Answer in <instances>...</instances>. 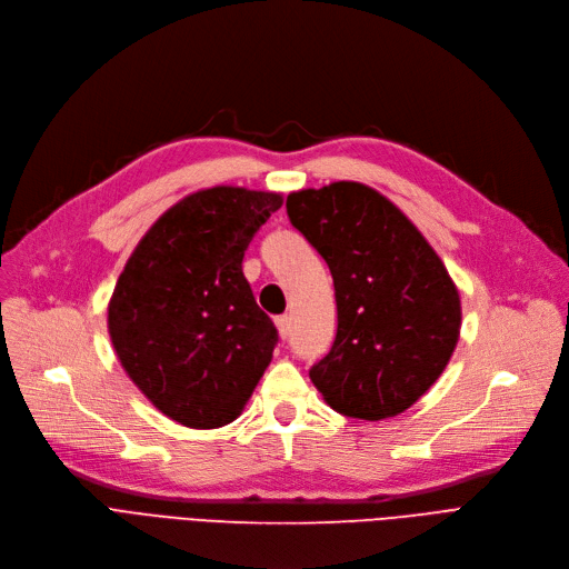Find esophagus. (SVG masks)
Listing matches in <instances>:
<instances>
[{"label":"esophagus","instance_id":"esophagus-1","mask_svg":"<svg viewBox=\"0 0 569 569\" xmlns=\"http://www.w3.org/2000/svg\"><path fill=\"white\" fill-rule=\"evenodd\" d=\"M276 327H278V331H280V338H282V340H284V338H289V317H287V315L276 317Z\"/></svg>","mask_w":569,"mask_h":569}]
</instances>
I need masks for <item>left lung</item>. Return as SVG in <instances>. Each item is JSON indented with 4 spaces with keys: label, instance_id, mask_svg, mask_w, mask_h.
Returning a JSON list of instances; mask_svg holds the SVG:
<instances>
[{
    "label": "left lung",
    "instance_id": "obj_1",
    "mask_svg": "<svg viewBox=\"0 0 569 569\" xmlns=\"http://www.w3.org/2000/svg\"><path fill=\"white\" fill-rule=\"evenodd\" d=\"M287 214L327 261L338 333L310 380L331 408L380 421L442 375L461 333V299L442 259L380 192L331 182L287 197Z\"/></svg>",
    "mask_w": 569,
    "mask_h": 569
}]
</instances>
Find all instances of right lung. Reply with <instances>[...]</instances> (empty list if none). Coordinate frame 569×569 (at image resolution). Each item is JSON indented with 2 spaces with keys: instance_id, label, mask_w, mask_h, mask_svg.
<instances>
[{
  "instance_id": "obj_1",
  "label": "right lung",
  "mask_w": 569,
  "mask_h": 569,
  "mask_svg": "<svg viewBox=\"0 0 569 569\" xmlns=\"http://www.w3.org/2000/svg\"><path fill=\"white\" fill-rule=\"evenodd\" d=\"M273 192L212 187L150 227L108 303L118 359L159 412L187 428L231 423L273 359L278 329L242 276Z\"/></svg>"
}]
</instances>
